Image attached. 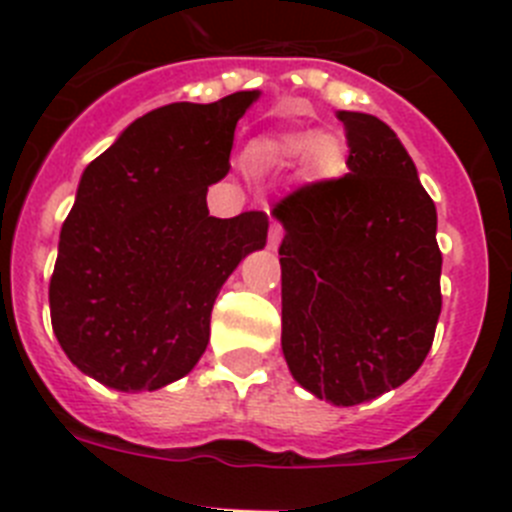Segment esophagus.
Here are the masks:
<instances>
[{
  "mask_svg": "<svg viewBox=\"0 0 512 512\" xmlns=\"http://www.w3.org/2000/svg\"><path fill=\"white\" fill-rule=\"evenodd\" d=\"M280 242H283V227H280L278 222H273V224H270V232H267V245L275 250Z\"/></svg>",
  "mask_w": 512,
  "mask_h": 512,
  "instance_id": "1",
  "label": "esophagus"
}]
</instances>
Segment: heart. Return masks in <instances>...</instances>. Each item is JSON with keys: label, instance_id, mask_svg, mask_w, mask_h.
<instances>
[{"label": "heart", "instance_id": "1", "mask_svg": "<svg viewBox=\"0 0 512 512\" xmlns=\"http://www.w3.org/2000/svg\"><path fill=\"white\" fill-rule=\"evenodd\" d=\"M303 158V170L313 181H334L347 173V145L339 135L313 132H275L260 137L250 147V160L257 168H288Z\"/></svg>", "mask_w": 512, "mask_h": 512}]
</instances>
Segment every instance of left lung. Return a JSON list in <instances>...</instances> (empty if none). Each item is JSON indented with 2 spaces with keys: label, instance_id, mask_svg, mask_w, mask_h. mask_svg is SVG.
Returning <instances> with one entry per match:
<instances>
[{
  "label": "left lung",
  "instance_id": "8db88e82",
  "mask_svg": "<svg viewBox=\"0 0 512 512\" xmlns=\"http://www.w3.org/2000/svg\"><path fill=\"white\" fill-rule=\"evenodd\" d=\"M349 173L275 204L283 354L308 393L357 405L423 365L441 313L436 206L382 119L339 112Z\"/></svg>",
  "mask_w": 512,
  "mask_h": 512
}]
</instances>
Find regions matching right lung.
I'll return each instance as SVG.
<instances>
[{
	"label": "right lung",
	"instance_id": "right-lung-1",
	"mask_svg": "<svg viewBox=\"0 0 512 512\" xmlns=\"http://www.w3.org/2000/svg\"><path fill=\"white\" fill-rule=\"evenodd\" d=\"M257 91L176 101L135 119L86 165L50 278V321L73 365L107 388L158 390L209 344L224 280L267 245V214L216 219L234 127Z\"/></svg>",
	"mask_w": 512,
	"mask_h": 512
}]
</instances>
